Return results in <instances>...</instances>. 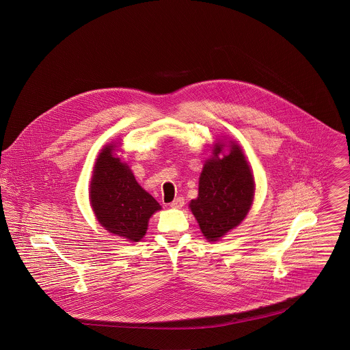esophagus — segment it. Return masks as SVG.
<instances>
[{
  "instance_id": "1",
  "label": "esophagus",
  "mask_w": 350,
  "mask_h": 350,
  "mask_svg": "<svg viewBox=\"0 0 350 350\" xmlns=\"http://www.w3.org/2000/svg\"><path fill=\"white\" fill-rule=\"evenodd\" d=\"M170 207H172V208H181V207H184V199H183V198L174 199V200L170 203Z\"/></svg>"
}]
</instances>
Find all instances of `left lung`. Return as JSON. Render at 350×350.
Listing matches in <instances>:
<instances>
[{"label":"left lung","mask_w":350,"mask_h":350,"mask_svg":"<svg viewBox=\"0 0 350 350\" xmlns=\"http://www.w3.org/2000/svg\"><path fill=\"white\" fill-rule=\"evenodd\" d=\"M221 146L216 144L213 157L204 163L199 196L189 204L208 241H217L237 227L247 215L254 198L253 174L242 150L232 144L230 152L219 158Z\"/></svg>","instance_id":"8db88e82"}]
</instances>
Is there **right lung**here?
Returning a JSON list of instances; mask_svg holds the SVG:
<instances>
[{
	"label": "right lung",
	"mask_w": 350,
	"mask_h": 350,
	"mask_svg": "<svg viewBox=\"0 0 350 350\" xmlns=\"http://www.w3.org/2000/svg\"><path fill=\"white\" fill-rule=\"evenodd\" d=\"M112 151L113 146H107L94 165L90 181L92 207L105 230L138 242L146 234L150 216L161 210V206Z\"/></svg>",
	"instance_id": "right-lung-1"
}]
</instances>
